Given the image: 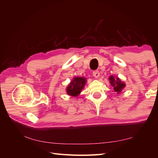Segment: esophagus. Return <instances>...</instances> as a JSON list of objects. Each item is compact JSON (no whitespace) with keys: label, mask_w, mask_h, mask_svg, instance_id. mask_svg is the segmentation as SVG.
Here are the masks:
<instances>
[{"label":"esophagus","mask_w":158,"mask_h":158,"mask_svg":"<svg viewBox=\"0 0 158 158\" xmlns=\"http://www.w3.org/2000/svg\"><path fill=\"white\" fill-rule=\"evenodd\" d=\"M93 76H94V77H95V78H98L99 77V76H100L99 72L98 71V70L94 71V72H93Z\"/></svg>","instance_id":"1"}]
</instances>
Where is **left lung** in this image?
<instances>
[{"mask_svg":"<svg viewBox=\"0 0 158 158\" xmlns=\"http://www.w3.org/2000/svg\"><path fill=\"white\" fill-rule=\"evenodd\" d=\"M109 80L110 84L113 88L114 92H116L117 94H120L122 92V90L126 86L125 83L123 82L120 78L115 76H109Z\"/></svg>","mask_w":158,"mask_h":158,"instance_id":"8db88e82","label":"left lung"}]
</instances>
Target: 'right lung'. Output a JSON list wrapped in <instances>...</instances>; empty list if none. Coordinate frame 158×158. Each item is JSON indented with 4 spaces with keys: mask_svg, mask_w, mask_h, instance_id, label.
<instances>
[{
    "mask_svg": "<svg viewBox=\"0 0 158 158\" xmlns=\"http://www.w3.org/2000/svg\"><path fill=\"white\" fill-rule=\"evenodd\" d=\"M86 79L84 77L76 76L72 80L66 89V94L73 97H77L84 88L86 84Z\"/></svg>",
    "mask_w": 158,
    "mask_h": 158,
    "instance_id": "1",
    "label": "right lung"
}]
</instances>
